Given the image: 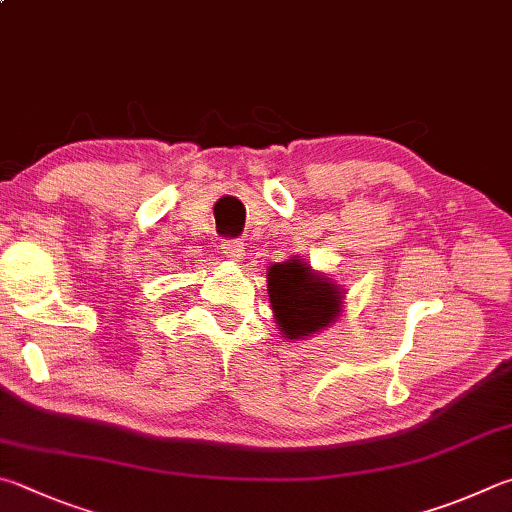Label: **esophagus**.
<instances>
[{
    "mask_svg": "<svg viewBox=\"0 0 512 512\" xmlns=\"http://www.w3.org/2000/svg\"><path fill=\"white\" fill-rule=\"evenodd\" d=\"M221 250H224V255L232 262H239L241 257H244V241L239 239H224L221 241Z\"/></svg>",
    "mask_w": 512,
    "mask_h": 512,
    "instance_id": "esophagus-1",
    "label": "esophagus"
}]
</instances>
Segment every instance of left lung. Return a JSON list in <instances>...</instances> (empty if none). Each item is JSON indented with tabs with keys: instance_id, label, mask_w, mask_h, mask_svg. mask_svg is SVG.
Wrapping results in <instances>:
<instances>
[{
	"instance_id": "obj_1",
	"label": "left lung",
	"mask_w": 512,
	"mask_h": 512,
	"mask_svg": "<svg viewBox=\"0 0 512 512\" xmlns=\"http://www.w3.org/2000/svg\"><path fill=\"white\" fill-rule=\"evenodd\" d=\"M266 282L275 322L284 338L304 340L338 320L345 291L302 259L273 264Z\"/></svg>"
}]
</instances>
